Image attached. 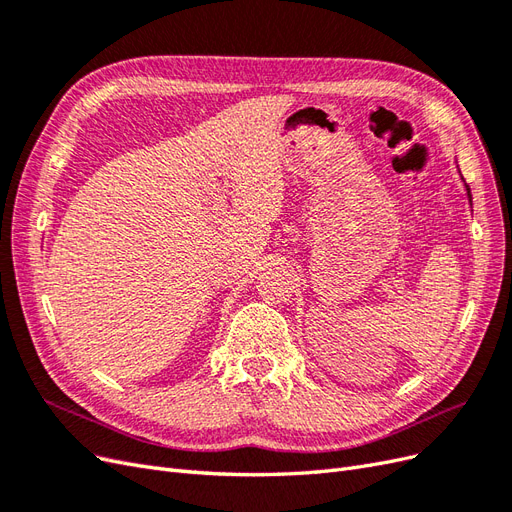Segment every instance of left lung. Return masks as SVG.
I'll list each match as a JSON object with an SVG mask.
<instances>
[{
    "mask_svg": "<svg viewBox=\"0 0 512 512\" xmlns=\"http://www.w3.org/2000/svg\"><path fill=\"white\" fill-rule=\"evenodd\" d=\"M455 166H457V173H459V179H461V183H463V190H466V196H468V203H470V209H472V192H470V185L463 181V177H461V170H459V164H457V160H455Z\"/></svg>",
    "mask_w": 512,
    "mask_h": 512,
    "instance_id": "left-lung-1",
    "label": "left lung"
}]
</instances>
